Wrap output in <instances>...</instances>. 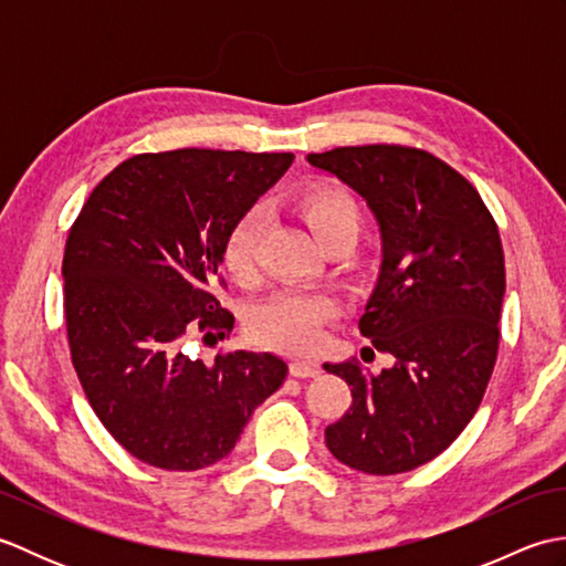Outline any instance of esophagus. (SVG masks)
<instances>
[{"label": "esophagus", "mask_w": 566, "mask_h": 566, "mask_svg": "<svg viewBox=\"0 0 566 566\" xmlns=\"http://www.w3.org/2000/svg\"><path fill=\"white\" fill-rule=\"evenodd\" d=\"M290 371L298 379H306V377H318L321 375V363L318 359H308V357H296L292 359Z\"/></svg>", "instance_id": "esophagus-1"}]
</instances>
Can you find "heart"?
Masks as SVG:
<instances>
[{
	"instance_id": "obj_1",
	"label": "heart",
	"mask_w": 566,
	"mask_h": 566,
	"mask_svg": "<svg viewBox=\"0 0 566 566\" xmlns=\"http://www.w3.org/2000/svg\"><path fill=\"white\" fill-rule=\"evenodd\" d=\"M296 211L304 216L321 245L335 238H355L363 226V211L350 191L331 185L314 182L296 195ZM262 238V219L258 213H245L223 245V268L238 282H252L258 274V250ZM335 302L323 292H280L268 302L252 308L248 331L252 340L284 353H311L323 340V328L335 314Z\"/></svg>"
}]
</instances>
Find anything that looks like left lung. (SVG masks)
Wrapping results in <instances>:
<instances>
[{
    "label": "left lung",
    "instance_id": "obj_1",
    "mask_svg": "<svg viewBox=\"0 0 566 566\" xmlns=\"http://www.w3.org/2000/svg\"><path fill=\"white\" fill-rule=\"evenodd\" d=\"M306 160L357 191L379 223L381 264L359 333L394 359L379 375L355 359L323 365L353 387L326 444L357 472H411L467 428L494 371L506 294L496 221L426 150L350 146Z\"/></svg>",
    "mask_w": 566,
    "mask_h": 566
}]
</instances>
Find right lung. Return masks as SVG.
Wrapping results in <instances>:
<instances>
[{
  "label": "right lung",
  "instance_id": "add662e5",
  "mask_svg": "<svg viewBox=\"0 0 566 566\" xmlns=\"http://www.w3.org/2000/svg\"><path fill=\"white\" fill-rule=\"evenodd\" d=\"M294 163L292 153L185 148L122 163L72 223L65 323L94 413L136 460L167 472L211 467L286 363L235 350L189 357L191 333L223 340L233 314L213 296L231 228Z\"/></svg>",
  "mask_w": 566,
  "mask_h": 566
}]
</instances>
